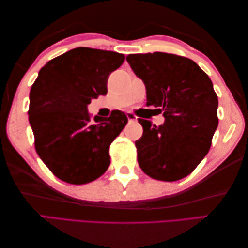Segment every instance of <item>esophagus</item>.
Instances as JSON below:
<instances>
[{
	"label": "esophagus",
	"mask_w": 248,
	"mask_h": 248,
	"mask_svg": "<svg viewBox=\"0 0 248 248\" xmlns=\"http://www.w3.org/2000/svg\"><path fill=\"white\" fill-rule=\"evenodd\" d=\"M125 115H127V118H128L129 121H135L136 120V116L133 113L127 112V113H125Z\"/></svg>",
	"instance_id": "34e87169"
}]
</instances>
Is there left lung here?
I'll use <instances>...</instances> for the list:
<instances>
[{"label": "left lung", "mask_w": 248, "mask_h": 248, "mask_svg": "<svg viewBox=\"0 0 248 248\" xmlns=\"http://www.w3.org/2000/svg\"><path fill=\"white\" fill-rule=\"evenodd\" d=\"M127 62L145 84L147 107L165 118L157 127L139 119L144 129L135 141L140 168L156 180L186 177L208 154L218 125L211 80L196 62L175 54H129Z\"/></svg>", "instance_id": "obj_1"}]
</instances>
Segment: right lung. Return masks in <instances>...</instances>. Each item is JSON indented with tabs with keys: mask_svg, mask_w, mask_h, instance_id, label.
<instances>
[{
	"mask_svg": "<svg viewBox=\"0 0 248 248\" xmlns=\"http://www.w3.org/2000/svg\"><path fill=\"white\" fill-rule=\"evenodd\" d=\"M124 62L117 52L76 48L40 69L31 88L29 121L37 154L61 180L88 183L109 166V145L128 118L114 110L108 118L92 119L87 107L108 93V77Z\"/></svg>",
	"mask_w": 248,
	"mask_h": 248,
	"instance_id": "1",
	"label": "right lung"
}]
</instances>
